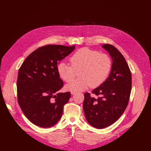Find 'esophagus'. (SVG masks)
<instances>
[{"label": "esophagus", "mask_w": 151, "mask_h": 151, "mask_svg": "<svg viewBox=\"0 0 151 151\" xmlns=\"http://www.w3.org/2000/svg\"><path fill=\"white\" fill-rule=\"evenodd\" d=\"M76 93V92H74V91H71V94L72 95H74V94H75Z\"/></svg>", "instance_id": "obj_1"}]
</instances>
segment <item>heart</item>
<instances>
[{"mask_svg":"<svg viewBox=\"0 0 151 151\" xmlns=\"http://www.w3.org/2000/svg\"><path fill=\"white\" fill-rule=\"evenodd\" d=\"M70 61L71 66L64 61L58 63L57 70L60 77L68 82L79 71L81 78L66 85V89L70 91H82L91 86L99 87L107 80L112 69V60L108 55L88 48L76 51Z\"/></svg>","mask_w":151,"mask_h":151,"instance_id":"obj_1","label":"heart"}]
</instances>
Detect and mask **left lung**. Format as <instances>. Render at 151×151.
I'll return each mask as SVG.
<instances>
[{"label": "left lung", "instance_id": "8db88e82", "mask_svg": "<svg viewBox=\"0 0 151 151\" xmlns=\"http://www.w3.org/2000/svg\"><path fill=\"white\" fill-rule=\"evenodd\" d=\"M102 47L112 59V69L107 80L93 90L91 97L84 94L83 108L85 118L93 127L104 128L116 121L125 111L132 89V74L125 59L113 45L104 44Z\"/></svg>", "mask_w": 151, "mask_h": 151}]
</instances>
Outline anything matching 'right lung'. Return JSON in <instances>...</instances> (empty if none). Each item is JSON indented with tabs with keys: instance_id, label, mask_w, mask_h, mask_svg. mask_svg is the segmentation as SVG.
Masks as SVG:
<instances>
[{
	"instance_id": "1",
	"label": "right lung",
	"mask_w": 151,
	"mask_h": 151,
	"mask_svg": "<svg viewBox=\"0 0 151 151\" xmlns=\"http://www.w3.org/2000/svg\"><path fill=\"white\" fill-rule=\"evenodd\" d=\"M75 48V45L42 47L32 52L21 66L17 82L18 102L24 115L35 125L51 127L61 118L70 93H57L63 86L57 66Z\"/></svg>"
}]
</instances>
